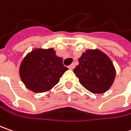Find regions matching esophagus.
I'll use <instances>...</instances> for the list:
<instances>
[{"mask_svg":"<svg viewBox=\"0 0 131 131\" xmlns=\"http://www.w3.org/2000/svg\"><path fill=\"white\" fill-rule=\"evenodd\" d=\"M68 68H69L70 70H73V68H74V64H71V65H70V66H68Z\"/></svg>","mask_w":131,"mask_h":131,"instance_id":"34e87169","label":"esophagus"}]
</instances>
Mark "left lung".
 <instances>
[{"label": "left lung", "instance_id": "8db88e82", "mask_svg": "<svg viewBox=\"0 0 131 131\" xmlns=\"http://www.w3.org/2000/svg\"><path fill=\"white\" fill-rule=\"evenodd\" d=\"M80 84L93 93H104L113 84L116 70L107 54L98 49H87L73 69Z\"/></svg>", "mask_w": 131, "mask_h": 131}]
</instances>
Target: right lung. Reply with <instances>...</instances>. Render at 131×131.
Returning a JSON list of instances; mask_svg holds the SVG:
<instances>
[{"instance_id":"1","label":"right lung","mask_w":131,"mask_h":131,"mask_svg":"<svg viewBox=\"0 0 131 131\" xmlns=\"http://www.w3.org/2000/svg\"><path fill=\"white\" fill-rule=\"evenodd\" d=\"M67 70L62 58L56 55L53 48H36L23 58L19 73L26 88L39 93L54 88Z\"/></svg>"}]
</instances>
